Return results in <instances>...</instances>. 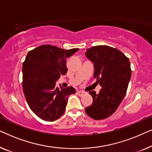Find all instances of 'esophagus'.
<instances>
[{
  "mask_svg": "<svg viewBox=\"0 0 152 152\" xmlns=\"http://www.w3.org/2000/svg\"><path fill=\"white\" fill-rule=\"evenodd\" d=\"M77 94L80 95V96H82L83 95L85 94V92H84V91H78Z\"/></svg>",
  "mask_w": 152,
  "mask_h": 152,
  "instance_id": "obj_1",
  "label": "esophagus"
}]
</instances>
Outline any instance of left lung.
Instances as JSON below:
<instances>
[{"mask_svg": "<svg viewBox=\"0 0 152 152\" xmlns=\"http://www.w3.org/2000/svg\"><path fill=\"white\" fill-rule=\"evenodd\" d=\"M85 55L93 64V77L102 86L98 94L89 92L93 103L85 111L95 120L105 119L116 111L126 94L132 75L130 61L119 50L108 45L87 49Z\"/></svg>", "mask_w": 152, "mask_h": 152, "instance_id": "8db88e82", "label": "left lung"}]
</instances>
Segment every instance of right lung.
Masks as SVG:
<instances>
[{"instance_id":"add662e5","label":"right lung","mask_w":152,"mask_h":152,"mask_svg":"<svg viewBox=\"0 0 152 152\" xmlns=\"http://www.w3.org/2000/svg\"><path fill=\"white\" fill-rule=\"evenodd\" d=\"M78 50L43 45L27 55L22 68L23 89L30 109L41 119L53 122L59 118L68 96L76 93L72 86L58 87L56 82L68 71L66 59Z\"/></svg>"}]
</instances>
